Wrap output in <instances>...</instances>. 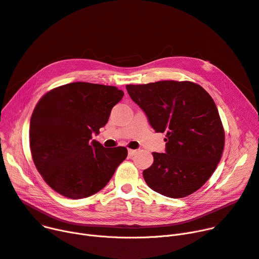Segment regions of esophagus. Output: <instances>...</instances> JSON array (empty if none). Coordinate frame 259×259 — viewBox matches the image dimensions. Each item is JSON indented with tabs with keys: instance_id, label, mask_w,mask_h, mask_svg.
<instances>
[{
	"instance_id": "1",
	"label": "esophagus",
	"mask_w": 259,
	"mask_h": 259,
	"mask_svg": "<svg viewBox=\"0 0 259 259\" xmlns=\"http://www.w3.org/2000/svg\"><path fill=\"white\" fill-rule=\"evenodd\" d=\"M136 152H137L136 150H133V149H129V150H128V155H129L130 157H132V156H134V155L136 154Z\"/></svg>"
}]
</instances>
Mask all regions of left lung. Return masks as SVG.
<instances>
[{"label": "left lung", "mask_w": 259, "mask_h": 259, "mask_svg": "<svg viewBox=\"0 0 259 259\" xmlns=\"http://www.w3.org/2000/svg\"><path fill=\"white\" fill-rule=\"evenodd\" d=\"M126 89L153 129L166 132L165 153L153 152L154 162L143 173L148 186L174 199L198 191L215 170L225 144L213 99L191 81L128 84Z\"/></svg>", "instance_id": "8db88e82"}]
</instances>
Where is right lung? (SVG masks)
Here are the masks:
<instances>
[{
    "label": "right lung",
    "mask_w": 259,
    "mask_h": 259,
    "mask_svg": "<svg viewBox=\"0 0 259 259\" xmlns=\"http://www.w3.org/2000/svg\"><path fill=\"white\" fill-rule=\"evenodd\" d=\"M123 96L116 86L74 82L51 90L37 102L30 120L32 159L56 193L70 199L90 197L126 159L127 148H104L92 141Z\"/></svg>",
    "instance_id": "obj_1"
}]
</instances>
